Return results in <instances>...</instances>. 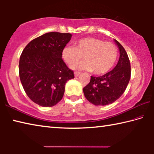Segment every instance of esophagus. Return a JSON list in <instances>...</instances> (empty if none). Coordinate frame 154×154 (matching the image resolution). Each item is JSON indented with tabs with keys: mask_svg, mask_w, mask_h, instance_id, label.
<instances>
[{
	"mask_svg": "<svg viewBox=\"0 0 154 154\" xmlns=\"http://www.w3.org/2000/svg\"><path fill=\"white\" fill-rule=\"evenodd\" d=\"M81 74V72H79V71H75L74 72V75H75V77H78L79 76V75Z\"/></svg>",
	"mask_w": 154,
	"mask_h": 154,
	"instance_id": "obj_1",
	"label": "esophagus"
}]
</instances>
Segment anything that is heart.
<instances>
[{
	"label": "heart",
	"instance_id": "heart-1",
	"mask_svg": "<svg viewBox=\"0 0 154 154\" xmlns=\"http://www.w3.org/2000/svg\"><path fill=\"white\" fill-rule=\"evenodd\" d=\"M84 61L75 64L81 59ZM118 56V50L114 44L105 42L94 37H86L77 41L75 48L65 46L62 50L64 61L74 69L94 71L96 75L108 72L116 64Z\"/></svg>",
	"mask_w": 154,
	"mask_h": 154
}]
</instances>
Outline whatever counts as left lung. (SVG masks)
I'll use <instances>...</instances> for the list:
<instances>
[{
    "instance_id": "left-lung-1",
    "label": "left lung",
    "mask_w": 154,
    "mask_h": 154,
    "mask_svg": "<svg viewBox=\"0 0 154 154\" xmlns=\"http://www.w3.org/2000/svg\"><path fill=\"white\" fill-rule=\"evenodd\" d=\"M120 52L116 66L100 77L91 76L90 82L83 88V93L90 103L95 105H107L114 103L126 90L131 75L130 60L126 50L115 39Z\"/></svg>"
}]
</instances>
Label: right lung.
Listing matches in <instances>:
<instances>
[{"instance_id": "add662e5", "label": "right lung", "mask_w": 154, "mask_h": 154, "mask_svg": "<svg viewBox=\"0 0 154 154\" xmlns=\"http://www.w3.org/2000/svg\"><path fill=\"white\" fill-rule=\"evenodd\" d=\"M71 34L51 32L30 41L20 56L19 75L26 94L31 100L51 107L63 97L65 84L74 72L62 58V50Z\"/></svg>"}]
</instances>
